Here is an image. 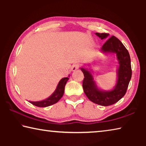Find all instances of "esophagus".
Here are the masks:
<instances>
[{
	"instance_id": "esophagus-1",
	"label": "esophagus",
	"mask_w": 146,
	"mask_h": 146,
	"mask_svg": "<svg viewBox=\"0 0 146 146\" xmlns=\"http://www.w3.org/2000/svg\"><path fill=\"white\" fill-rule=\"evenodd\" d=\"M79 68V66L78 65V64H74V65H73L72 66V68H71V70L72 71H76V70H78Z\"/></svg>"
}]
</instances>
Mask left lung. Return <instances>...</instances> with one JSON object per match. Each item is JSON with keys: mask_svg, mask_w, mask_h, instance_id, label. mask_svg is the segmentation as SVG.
Listing matches in <instances>:
<instances>
[{"mask_svg": "<svg viewBox=\"0 0 146 146\" xmlns=\"http://www.w3.org/2000/svg\"><path fill=\"white\" fill-rule=\"evenodd\" d=\"M95 35L102 40L109 37L108 33H95ZM100 51L105 55L116 54L118 62L117 70V82L112 90L106 91L98 87L94 80L92 75L93 71L91 68L81 67L80 69L84 76L82 87L87 97L93 103L108 106L117 102L126 93L132 75L131 58L126 48L115 36L107 39V41L100 49Z\"/></svg>", "mask_w": 146, "mask_h": 146, "instance_id": "8db88e82", "label": "left lung"}]
</instances>
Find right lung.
<instances>
[{"instance_id": "obj_1", "label": "right lung", "mask_w": 146, "mask_h": 146, "mask_svg": "<svg viewBox=\"0 0 146 146\" xmlns=\"http://www.w3.org/2000/svg\"><path fill=\"white\" fill-rule=\"evenodd\" d=\"M69 76H70V75L68 77L62 78L59 81L55 91L48 98L40 101H36V102H33V101H29V102L34 106L40 108L48 107V106H51L56 103L62 97L64 93L65 86L67 83V81L69 80Z\"/></svg>"}]
</instances>
